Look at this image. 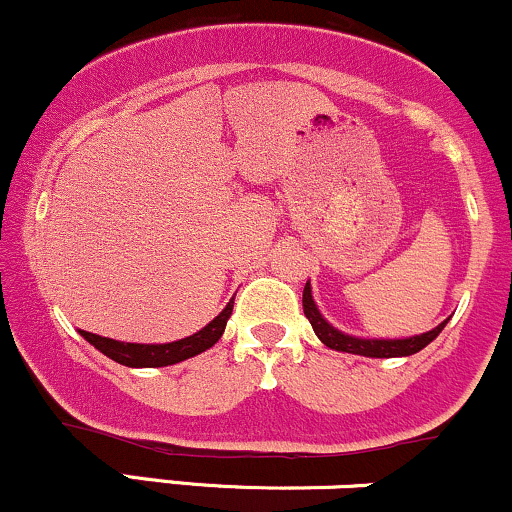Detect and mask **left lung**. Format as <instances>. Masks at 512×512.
<instances>
[{
    "mask_svg": "<svg viewBox=\"0 0 512 512\" xmlns=\"http://www.w3.org/2000/svg\"><path fill=\"white\" fill-rule=\"evenodd\" d=\"M303 313L313 325V330L320 342L325 346H330L334 351H346V354H358V356H370V358H395V356H411L416 351H421L424 346H428L433 339L438 337L440 330L448 325V320L440 322L436 330L416 334V337L409 339H358V337H349V334H342L339 330H334L330 322L320 315L317 305L313 301V293H310V284H305L303 289Z\"/></svg>",
    "mask_w": 512,
    "mask_h": 512,
    "instance_id": "left-lung-1",
    "label": "left lung"
}]
</instances>
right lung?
Segmentation results:
<instances>
[{"instance_id":"1","label":"right lung","mask_w":512,"mask_h":512,"mask_svg":"<svg viewBox=\"0 0 512 512\" xmlns=\"http://www.w3.org/2000/svg\"><path fill=\"white\" fill-rule=\"evenodd\" d=\"M233 313V301L221 310L214 320L209 322L204 330H199L192 337L180 339V342L170 344H129V342H115V339L98 337V334L84 332L81 330V337L86 339L88 344L96 346L101 354H105L113 361L122 363V366L129 368H161V366H173V363L185 361V358H192L202 351H207L209 346H214L221 339L223 330H226L228 317Z\"/></svg>"}]
</instances>
